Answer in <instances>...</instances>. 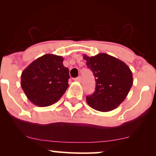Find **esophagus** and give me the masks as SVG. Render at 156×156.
Instances as JSON below:
<instances>
[{"label": "esophagus", "instance_id": "1", "mask_svg": "<svg viewBox=\"0 0 156 156\" xmlns=\"http://www.w3.org/2000/svg\"><path fill=\"white\" fill-rule=\"evenodd\" d=\"M81 80H82V78L80 76H78V77H77L76 78H75V80H76V81H78V82H80L81 81Z\"/></svg>", "mask_w": 156, "mask_h": 156}]
</instances>
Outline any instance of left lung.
Listing matches in <instances>:
<instances>
[{
	"mask_svg": "<svg viewBox=\"0 0 156 156\" xmlns=\"http://www.w3.org/2000/svg\"><path fill=\"white\" fill-rule=\"evenodd\" d=\"M83 58L96 81L94 92L87 96L88 105L103 112L117 108L133 85V74L130 68L122 61L106 53L91 57L83 55Z\"/></svg>",
	"mask_w": 156,
	"mask_h": 156,
	"instance_id": "obj_1",
	"label": "left lung"
}]
</instances>
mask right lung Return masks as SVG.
Segmentation results:
<instances>
[{
    "instance_id": "1",
    "label": "right lung",
    "mask_w": 156,
    "mask_h": 156,
    "mask_svg": "<svg viewBox=\"0 0 156 156\" xmlns=\"http://www.w3.org/2000/svg\"><path fill=\"white\" fill-rule=\"evenodd\" d=\"M60 55L45 54L31 62L21 75V87L28 99L40 107L49 106L62 98L69 87V69Z\"/></svg>"
}]
</instances>
